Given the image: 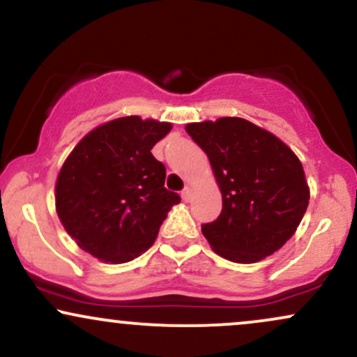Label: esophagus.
Wrapping results in <instances>:
<instances>
[{
    "instance_id": "1",
    "label": "esophagus",
    "mask_w": 357,
    "mask_h": 357,
    "mask_svg": "<svg viewBox=\"0 0 357 357\" xmlns=\"http://www.w3.org/2000/svg\"><path fill=\"white\" fill-rule=\"evenodd\" d=\"M191 196H192V188L191 186H186L183 190V192H181V198L184 199V202H190Z\"/></svg>"
}]
</instances>
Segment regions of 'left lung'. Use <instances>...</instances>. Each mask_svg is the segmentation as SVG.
<instances>
[{
    "mask_svg": "<svg viewBox=\"0 0 357 357\" xmlns=\"http://www.w3.org/2000/svg\"><path fill=\"white\" fill-rule=\"evenodd\" d=\"M206 153L223 210L202 231L213 252L235 264H255L292 238L310 190L296 153L253 122L220 117L186 124Z\"/></svg>",
    "mask_w": 357,
    "mask_h": 357,
    "instance_id": "1",
    "label": "left lung"
}]
</instances>
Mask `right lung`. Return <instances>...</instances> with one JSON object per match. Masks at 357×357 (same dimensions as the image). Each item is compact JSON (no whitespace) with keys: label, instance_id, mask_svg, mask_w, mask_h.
Listing matches in <instances>:
<instances>
[{"label":"right lung","instance_id":"add662e5","mask_svg":"<svg viewBox=\"0 0 357 357\" xmlns=\"http://www.w3.org/2000/svg\"><path fill=\"white\" fill-rule=\"evenodd\" d=\"M171 122L126 116L97 126L67 155L55 183V210L75 243L105 264L151 248L178 195L151 149Z\"/></svg>","mask_w":357,"mask_h":357}]
</instances>
